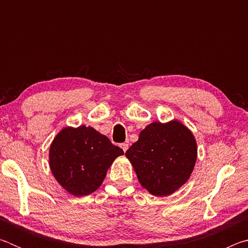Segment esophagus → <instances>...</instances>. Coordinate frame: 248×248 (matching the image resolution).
<instances>
[{"mask_svg":"<svg viewBox=\"0 0 248 248\" xmlns=\"http://www.w3.org/2000/svg\"><path fill=\"white\" fill-rule=\"evenodd\" d=\"M120 146H121V149L124 150V152H125V151H127L128 148H129V144L128 143H121Z\"/></svg>","mask_w":248,"mask_h":248,"instance_id":"34e87169","label":"esophagus"}]
</instances>
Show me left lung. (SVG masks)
<instances>
[{
	"label": "left lung",
	"mask_w": 248,
	"mask_h": 248,
	"mask_svg": "<svg viewBox=\"0 0 248 248\" xmlns=\"http://www.w3.org/2000/svg\"><path fill=\"white\" fill-rule=\"evenodd\" d=\"M197 151V141L190 129L173 119L146 125L125 156L142 187L153 196L167 197L189 179Z\"/></svg>",
	"instance_id": "obj_1"
}]
</instances>
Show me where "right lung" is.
Masks as SVG:
<instances>
[{
	"mask_svg": "<svg viewBox=\"0 0 248 248\" xmlns=\"http://www.w3.org/2000/svg\"><path fill=\"white\" fill-rule=\"evenodd\" d=\"M123 154V149L94 128L66 125L50 144L49 166L65 191L82 197L98 189L109 167Z\"/></svg>",
	"mask_w": 248,
	"mask_h": 248,
	"instance_id": "right-lung-1",
	"label": "right lung"
}]
</instances>
